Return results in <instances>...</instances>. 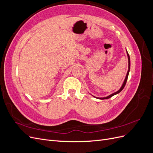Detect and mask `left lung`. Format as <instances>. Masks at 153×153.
I'll use <instances>...</instances> for the list:
<instances>
[{"instance_id":"8db88e82","label":"left lung","mask_w":153,"mask_h":153,"mask_svg":"<svg viewBox=\"0 0 153 153\" xmlns=\"http://www.w3.org/2000/svg\"><path fill=\"white\" fill-rule=\"evenodd\" d=\"M127 55H128V61H129V64H128V65H129V69H128V72H127V75H126V78H125V80H124V83H123V85H122L121 88V89H119L118 91H117V92H114V93L110 95V96H107V97H105V98H98V99H101V100L108 99V98H111V97H112L114 95H115V94H117L119 93V92H121V91H122V90L124 89V86L126 85V82H127V80H128V74H129V69H130V59H129V54H128V52H127Z\"/></svg>"}]
</instances>
